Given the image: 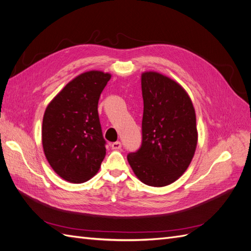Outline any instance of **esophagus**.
Wrapping results in <instances>:
<instances>
[{
  "label": "esophagus",
  "instance_id": "34e87169",
  "mask_svg": "<svg viewBox=\"0 0 251 251\" xmlns=\"http://www.w3.org/2000/svg\"><path fill=\"white\" fill-rule=\"evenodd\" d=\"M111 148L113 150H119V149H121V142L120 141H115V142L111 143Z\"/></svg>",
  "mask_w": 251,
  "mask_h": 251
}]
</instances>
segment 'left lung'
Here are the masks:
<instances>
[{"label": "left lung", "instance_id": "obj_1", "mask_svg": "<svg viewBox=\"0 0 251 251\" xmlns=\"http://www.w3.org/2000/svg\"><path fill=\"white\" fill-rule=\"evenodd\" d=\"M141 89V146L127 154V161L144 184L165 186L186 171L194 157L198 140L195 109L184 89L162 74L143 73Z\"/></svg>", "mask_w": 251, "mask_h": 251}]
</instances>
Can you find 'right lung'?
Segmentation results:
<instances>
[{"label": "right lung", "instance_id": "right-lung-1", "mask_svg": "<svg viewBox=\"0 0 251 251\" xmlns=\"http://www.w3.org/2000/svg\"><path fill=\"white\" fill-rule=\"evenodd\" d=\"M111 78L89 71L71 80L45 111L42 139L51 168L63 179L82 183L92 178L105 156L98 100Z\"/></svg>", "mask_w": 251, "mask_h": 251}]
</instances>
